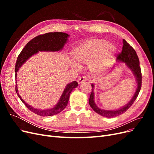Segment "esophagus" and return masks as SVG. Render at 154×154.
Returning <instances> with one entry per match:
<instances>
[{"mask_svg": "<svg viewBox=\"0 0 154 154\" xmlns=\"http://www.w3.org/2000/svg\"><path fill=\"white\" fill-rule=\"evenodd\" d=\"M87 78L85 76H83L78 79V82L79 84H81V83H82L83 82L87 81Z\"/></svg>", "mask_w": 154, "mask_h": 154, "instance_id": "1", "label": "esophagus"}]
</instances>
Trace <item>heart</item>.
I'll use <instances>...</instances> for the list:
<instances>
[{
	"label": "heart",
	"mask_w": 154,
	"mask_h": 154,
	"mask_svg": "<svg viewBox=\"0 0 154 154\" xmlns=\"http://www.w3.org/2000/svg\"><path fill=\"white\" fill-rule=\"evenodd\" d=\"M116 53L115 45L103 39L92 38L77 45L72 49V54L76 62L81 65H90L91 72L95 75L103 72L112 61ZM71 66L78 70V65L71 62Z\"/></svg>",
	"instance_id": "1"
}]
</instances>
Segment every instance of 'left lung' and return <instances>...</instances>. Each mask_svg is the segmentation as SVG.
Returning a JSON list of instances; mask_svg holds the SVG:
<instances>
[{
	"label": "left lung",
	"instance_id": "obj_1",
	"mask_svg": "<svg viewBox=\"0 0 154 154\" xmlns=\"http://www.w3.org/2000/svg\"><path fill=\"white\" fill-rule=\"evenodd\" d=\"M123 45L122 48V53L118 54L117 61L118 62L125 63L126 66L132 71L135 78H136L137 83V88L133 97H132V99L128 101V103H127L125 105L116 110H105L100 109V107L97 106L95 103L94 92V85L92 84V92L89 97V100H88V103H89L91 108L94 110L96 113L100 114L101 116H103V117L109 118H114L116 117V116H119L125 112L132 106L134 101L136 100L139 93V91L141 90L142 76L141 67L139 66V60L137 53L136 52V51H135L131 46L127 42V41L124 39L123 40ZM114 67L115 66L113 67V69Z\"/></svg>",
	"mask_w": 154,
	"mask_h": 154
}]
</instances>
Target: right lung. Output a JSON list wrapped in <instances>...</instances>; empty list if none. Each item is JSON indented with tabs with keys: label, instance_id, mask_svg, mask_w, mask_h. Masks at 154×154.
Listing matches in <instances>:
<instances>
[{
	"label": "right lung",
	"instance_id": "1",
	"mask_svg": "<svg viewBox=\"0 0 154 154\" xmlns=\"http://www.w3.org/2000/svg\"><path fill=\"white\" fill-rule=\"evenodd\" d=\"M69 35L66 32H48L44 35H40L32 39L27 43L24 48L18 55L15 65V78L17 81V72L19 69L26 62V61L32 56L38 53L39 51H46V52H56V51H62L64 45L68 41ZM78 82L76 81L68 83L66 88H64L62 94L60 97L58 103L52 108L49 109H38L34 108L24 101L18 93L17 83L16 82V92L18 96L23 102V103L27 106V108L35 114L40 116H51L60 113L62 112L68 103L70 94L72 91L77 87Z\"/></svg>",
	"mask_w": 154,
	"mask_h": 154
}]
</instances>
